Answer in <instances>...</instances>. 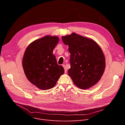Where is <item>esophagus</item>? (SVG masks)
I'll return each instance as SVG.
<instances>
[{
    "label": "esophagus",
    "instance_id": "1",
    "mask_svg": "<svg viewBox=\"0 0 125 125\" xmlns=\"http://www.w3.org/2000/svg\"><path fill=\"white\" fill-rule=\"evenodd\" d=\"M63 67H64V71H65V73H67V69H66V66H65V65H63Z\"/></svg>",
    "mask_w": 125,
    "mask_h": 125
}]
</instances>
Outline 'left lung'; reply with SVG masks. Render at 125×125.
<instances>
[{
    "label": "left lung",
    "mask_w": 125,
    "mask_h": 125,
    "mask_svg": "<svg viewBox=\"0 0 125 125\" xmlns=\"http://www.w3.org/2000/svg\"><path fill=\"white\" fill-rule=\"evenodd\" d=\"M68 45L70 68L68 75L81 89L94 86L101 79L105 68V59L101 48L94 41L73 33L62 37Z\"/></svg>",
    "instance_id": "obj_1"
}]
</instances>
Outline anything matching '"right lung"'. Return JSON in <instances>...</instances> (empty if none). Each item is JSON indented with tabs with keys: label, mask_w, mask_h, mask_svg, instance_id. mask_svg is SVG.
<instances>
[{
	"label": "right lung",
	"mask_w": 125,
	"mask_h": 125,
	"mask_svg": "<svg viewBox=\"0 0 125 125\" xmlns=\"http://www.w3.org/2000/svg\"><path fill=\"white\" fill-rule=\"evenodd\" d=\"M57 36H45L31 42L26 49L22 66L26 77L41 90L53 88L64 69L52 54L59 42Z\"/></svg>",
	"instance_id": "add662e5"
}]
</instances>
